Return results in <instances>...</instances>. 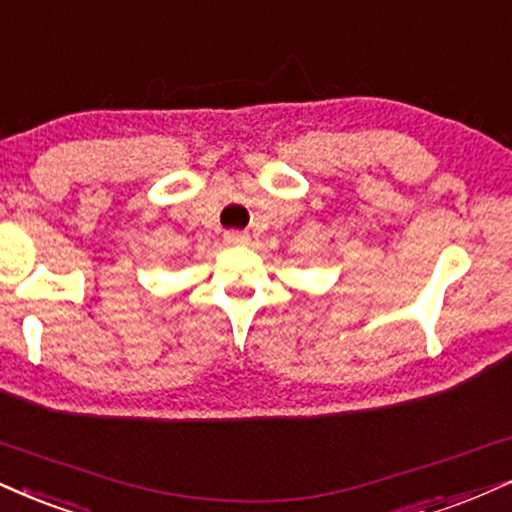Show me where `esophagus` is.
<instances>
[{"label": "esophagus", "mask_w": 512, "mask_h": 512, "mask_svg": "<svg viewBox=\"0 0 512 512\" xmlns=\"http://www.w3.org/2000/svg\"><path fill=\"white\" fill-rule=\"evenodd\" d=\"M225 244L246 246V244H249V235H246V232H239V230H227L225 232Z\"/></svg>", "instance_id": "obj_1"}]
</instances>
